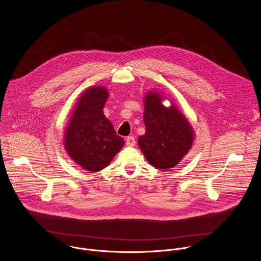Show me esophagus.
<instances>
[{
	"label": "esophagus",
	"mask_w": 261,
	"mask_h": 261,
	"mask_svg": "<svg viewBox=\"0 0 261 261\" xmlns=\"http://www.w3.org/2000/svg\"><path fill=\"white\" fill-rule=\"evenodd\" d=\"M126 146H128V147L136 146V140H135L134 137H128L126 139Z\"/></svg>",
	"instance_id": "34e87169"
}]
</instances>
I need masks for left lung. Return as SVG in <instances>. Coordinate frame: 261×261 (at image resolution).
<instances>
[{
  "label": "left lung",
  "instance_id": "8db88e82",
  "mask_svg": "<svg viewBox=\"0 0 261 261\" xmlns=\"http://www.w3.org/2000/svg\"><path fill=\"white\" fill-rule=\"evenodd\" d=\"M154 89L145 95V135L138 144L149 164L160 170L176 167L192 148L195 134L185 114L175 103L167 108Z\"/></svg>",
  "mask_w": 261,
  "mask_h": 261
}]
</instances>
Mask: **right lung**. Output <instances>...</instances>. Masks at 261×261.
<instances>
[{"instance_id": "add662e5", "label": "right lung", "mask_w": 261, "mask_h": 261, "mask_svg": "<svg viewBox=\"0 0 261 261\" xmlns=\"http://www.w3.org/2000/svg\"><path fill=\"white\" fill-rule=\"evenodd\" d=\"M105 86L95 85L81 93L64 134V149L82 169L91 173L107 168L124 146L103 108L109 97Z\"/></svg>"}]
</instances>
